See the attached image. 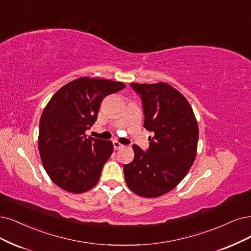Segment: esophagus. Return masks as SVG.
Returning a JSON list of instances; mask_svg holds the SVG:
<instances>
[{
	"label": "esophagus",
	"mask_w": 251,
	"mask_h": 251,
	"mask_svg": "<svg viewBox=\"0 0 251 251\" xmlns=\"http://www.w3.org/2000/svg\"><path fill=\"white\" fill-rule=\"evenodd\" d=\"M113 145H114V149L115 150H120V149H123V148H124V145L120 144L118 141H114Z\"/></svg>",
	"instance_id": "34e87169"
}]
</instances>
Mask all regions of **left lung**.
<instances>
[{
  "mask_svg": "<svg viewBox=\"0 0 251 251\" xmlns=\"http://www.w3.org/2000/svg\"><path fill=\"white\" fill-rule=\"evenodd\" d=\"M140 96L144 127L154 133L143 151L133 145L134 159L124 164L127 186L137 196L157 198L171 191L187 175L197 156L199 126L180 92L165 82L130 83Z\"/></svg>",
  "mask_w": 251,
  "mask_h": 251,
  "instance_id": "obj_1",
  "label": "left lung"
}]
</instances>
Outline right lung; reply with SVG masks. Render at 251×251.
Masks as SVG:
<instances>
[{"label": "right lung", "instance_id": "right-lung-1", "mask_svg": "<svg viewBox=\"0 0 251 251\" xmlns=\"http://www.w3.org/2000/svg\"><path fill=\"white\" fill-rule=\"evenodd\" d=\"M124 88L119 81L81 77L62 87L44 108L39 153L46 173L60 188L82 193L99 181L114 146L85 132L97 120L102 99Z\"/></svg>", "mask_w": 251, "mask_h": 251}]
</instances>
